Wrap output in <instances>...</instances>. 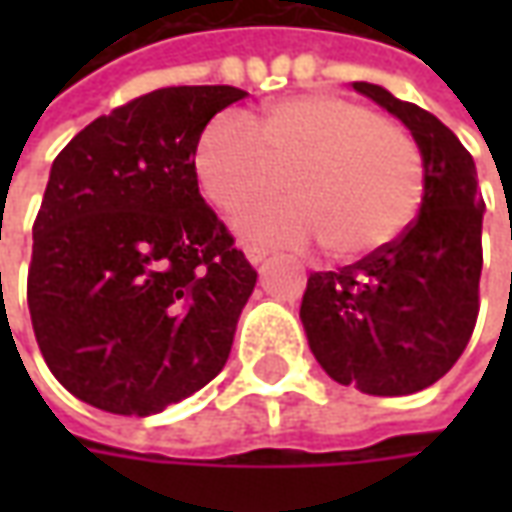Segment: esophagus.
I'll use <instances>...</instances> for the list:
<instances>
[{
  "label": "esophagus",
  "instance_id": "1",
  "mask_svg": "<svg viewBox=\"0 0 512 512\" xmlns=\"http://www.w3.org/2000/svg\"><path fill=\"white\" fill-rule=\"evenodd\" d=\"M244 252H246V260H249L252 266L263 263L268 255V249H263V246H257V244H244Z\"/></svg>",
  "mask_w": 512,
  "mask_h": 512
}]
</instances>
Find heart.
<instances>
[{
  "label": "heart",
  "mask_w": 512,
  "mask_h": 512,
  "mask_svg": "<svg viewBox=\"0 0 512 512\" xmlns=\"http://www.w3.org/2000/svg\"><path fill=\"white\" fill-rule=\"evenodd\" d=\"M277 167L288 197L252 202L235 216L246 238L304 246L326 241L337 257L376 252L403 233L422 200L417 142L373 109L332 93H299L255 120L213 115L191 147V175L205 200L235 211Z\"/></svg>",
  "instance_id": "obj_1"
}]
</instances>
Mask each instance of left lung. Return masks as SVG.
<instances>
[{
	"label": "left lung",
	"instance_id": "8db88e82",
	"mask_svg": "<svg viewBox=\"0 0 512 512\" xmlns=\"http://www.w3.org/2000/svg\"><path fill=\"white\" fill-rule=\"evenodd\" d=\"M354 90L411 131L425 194L395 241L354 266L310 274L299 315L310 351L337 384L414 395L458 362L474 332L485 202L472 153L439 117L378 84L354 82Z\"/></svg>",
	"mask_w": 512,
	"mask_h": 512
}]
</instances>
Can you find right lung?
<instances>
[{"label":"right lung","mask_w":512,"mask_h":512,"mask_svg":"<svg viewBox=\"0 0 512 512\" xmlns=\"http://www.w3.org/2000/svg\"><path fill=\"white\" fill-rule=\"evenodd\" d=\"M244 95L161 87L54 158L27 301L46 365L84 403L150 417L222 373L257 271L202 200L191 147Z\"/></svg>","instance_id":"add662e5"}]
</instances>
